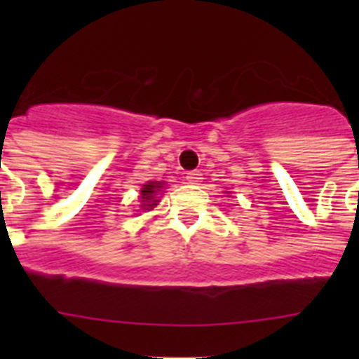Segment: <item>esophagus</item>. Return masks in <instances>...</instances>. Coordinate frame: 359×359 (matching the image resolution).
<instances>
[{
  "mask_svg": "<svg viewBox=\"0 0 359 359\" xmlns=\"http://www.w3.org/2000/svg\"><path fill=\"white\" fill-rule=\"evenodd\" d=\"M185 180L189 183H192V185H199L203 180V174L199 172V170H190V172H187Z\"/></svg>",
  "mask_w": 359,
  "mask_h": 359,
  "instance_id": "34e87169",
  "label": "esophagus"
}]
</instances>
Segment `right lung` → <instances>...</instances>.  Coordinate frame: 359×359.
I'll list each match as a JSON object with an SVG mask.
<instances>
[{"mask_svg":"<svg viewBox=\"0 0 359 359\" xmlns=\"http://www.w3.org/2000/svg\"><path fill=\"white\" fill-rule=\"evenodd\" d=\"M163 189V182H147L144 185V189L140 190L142 194V205L140 207L144 210H152V208L158 205L156 194Z\"/></svg>","mask_w":359,"mask_h":359,"instance_id":"obj_1","label":"right lung"}]
</instances>
